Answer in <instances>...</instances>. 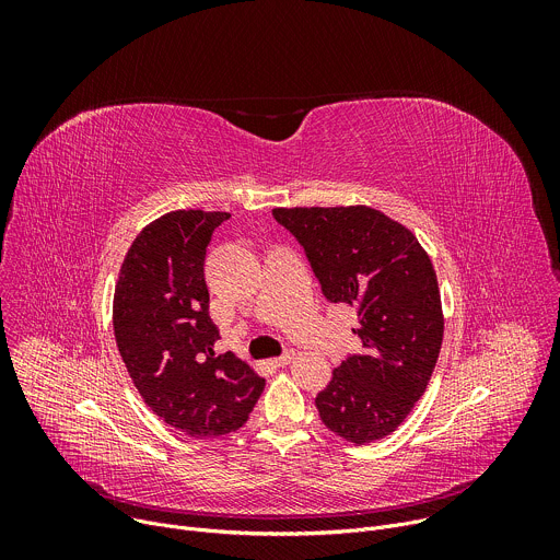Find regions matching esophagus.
<instances>
[{
  "instance_id": "34e87169",
  "label": "esophagus",
  "mask_w": 560,
  "mask_h": 560,
  "mask_svg": "<svg viewBox=\"0 0 560 560\" xmlns=\"http://www.w3.org/2000/svg\"><path fill=\"white\" fill-rule=\"evenodd\" d=\"M294 357H296V352H294V350H288V352H283L281 357H277V359H275V363L283 368V365H288V363H290Z\"/></svg>"
}]
</instances>
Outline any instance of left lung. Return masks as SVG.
<instances>
[{"label":"left lung","mask_w":560,"mask_h":560,"mask_svg":"<svg viewBox=\"0 0 560 560\" xmlns=\"http://www.w3.org/2000/svg\"><path fill=\"white\" fill-rule=\"evenodd\" d=\"M332 303L359 312L361 354L316 394L318 417L354 445L392 434L423 396L443 343L436 270L412 230L370 206L275 208Z\"/></svg>","instance_id":"obj_1"}]
</instances>
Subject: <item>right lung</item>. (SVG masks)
Masks as SVG:
<instances>
[{
  "instance_id": "obj_1",
  "label": "right lung",
  "mask_w": 560,
  "mask_h": 560,
  "mask_svg": "<svg viewBox=\"0 0 560 560\" xmlns=\"http://www.w3.org/2000/svg\"><path fill=\"white\" fill-rule=\"evenodd\" d=\"M228 217L173 210L148 223L126 253L113 299L117 348L143 404L197 439L242 428L266 387L246 361L214 352L203 261Z\"/></svg>"
}]
</instances>
